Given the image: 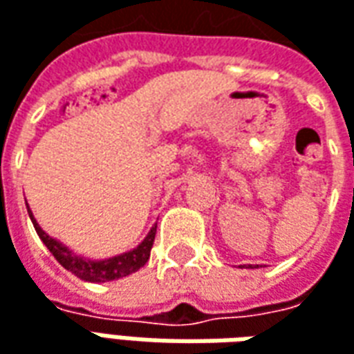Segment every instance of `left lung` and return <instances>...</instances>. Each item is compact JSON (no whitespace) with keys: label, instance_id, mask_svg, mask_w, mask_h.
Returning a JSON list of instances; mask_svg holds the SVG:
<instances>
[{"label":"left lung","instance_id":"1","mask_svg":"<svg viewBox=\"0 0 354 354\" xmlns=\"http://www.w3.org/2000/svg\"><path fill=\"white\" fill-rule=\"evenodd\" d=\"M249 268H254V266H249ZM257 268H259V266H257Z\"/></svg>","mask_w":354,"mask_h":354}]
</instances>
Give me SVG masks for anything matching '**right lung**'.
<instances>
[{
	"label": "right lung",
	"mask_w": 354,
	"mask_h": 354,
	"mask_svg": "<svg viewBox=\"0 0 354 354\" xmlns=\"http://www.w3.org/2000/svg\"><path fill=\"white\" fill-rule=\"evenodd\" d=\"M26 209H28V205H26ZM28 214H30L32 224L38 232L39 239L44 241V245L48 247L49 253L59 261V264L68 272H73L76 278H80L84 281H93V283L118 280V278H124L128 274L140 270L143 264L149 261L153 241H155V232H157V226H153L151 232L147 234V237L143 239L142 243L132 251H128V253L117 254V257H111V259H105V261H90V259L76 257L63 243H59L57 239L49 237L44 230L39 228V224L34 218L30 209H28Z\"/></svg>",
	"instance_id": "right-lung-1"
}]
</instances>
